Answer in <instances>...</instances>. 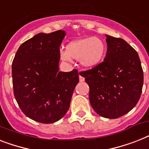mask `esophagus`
<instances>
[{
  "label": "esophagus",
  "mask_w": 149,
  "mask_h": 149,
  "mask_svg": "<svg viewBox=\"0 0 149 149\" xmlns=\"http://www.w3.org/2000/svg\"><path fill=\"white\" fill-rule=\"evenodd\" d=\"M84 80H85V78L82 77L81 75H79V81H80V82H83Z\"/></svg>",
  "instance_id": "esophagus-1"
}]
</instances>
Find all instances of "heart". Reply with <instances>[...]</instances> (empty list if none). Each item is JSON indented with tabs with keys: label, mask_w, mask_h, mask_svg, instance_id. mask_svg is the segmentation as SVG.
<instances>
[{
	"label": "heart",
	"mask_w": 149,
	"mask_h": 149,
	"mask_svg": "<svg viewBox=\"0 0 149 149\" xmlns=\"http://www.w3.org/2000/svg\"><path fill=\"white\" fill-rule=\"evenodd\" d=\"M66 49V51L60 52L63 60L70 62L73 58L79 60L82 66L93 68L98 66L104 59L106 46L100 38L89 37L71 41Z\"/></svg>",
	"instance_id": "heart-1"
}]
</instances>
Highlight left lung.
<instances>
[{
    "mask_svg": "<svg viewBox=\"0 0 149 149\" xmlns=\"http://www.w3.org/2000/svg\"><path fill=\"white\" fill-rule=\"evenodd\" d=\"M104 61L81 72L89 86V102L100 116L117 118L131 111L141 96L143 70L139 56L123 39L106 35Z\"/></svg>",
    "mask_w": 149,
    "mask_h": 149,
    "instance_id": "left-lung-1",
    "label": "left lung"
}]
</instances>
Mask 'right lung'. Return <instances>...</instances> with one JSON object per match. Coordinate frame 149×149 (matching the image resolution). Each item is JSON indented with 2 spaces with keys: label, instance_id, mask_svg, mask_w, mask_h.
Instances as JSON below:
<instances>
[{
  "label": "right lung",
  "instance_id": "1",
  "mask_svg": "<svg viewBox=\"0 0 149 149\" xmlns=\"http://www.w3.org/2000/svg\"><path fill=\"white\" fill-rule=\"evenodd\" d=\"M64 31L40 33L20 46L12 63L14 94L26 116L38 123H54L70 105L79 73L60 72V47Z\"/></svg>",
  "mask_w": 149,
  "mask_h": 149
}]
</instances>
